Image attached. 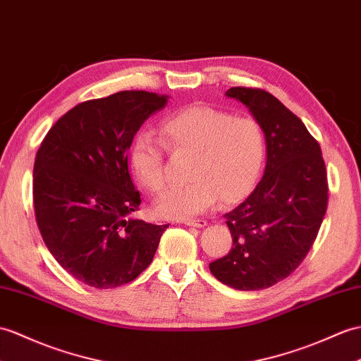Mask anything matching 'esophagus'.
<instances>
[{"mask_svg":"<svg viewBox=\"0 0 361 361\" xmlns=\"http://www.w3.org/2000/svg\"><path fill=\"white\" fill-rule=\"evenodd\" d=\"M184 224L194 226V228H204L207 223H206V220H186L184 221Z\"/></svg>","mask_w":361,"mask_h":361,"instance_id":"34e87169","label":"esophagus"}]
</instances>
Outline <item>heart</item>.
I'll return each mask as SVG.
<instances>
[{
	"mask_svg": "<svg viewBox=\"0 0 361 361\" xmlns=\"http://www.w3.org/2000/svg\"><path fill=\"white\" fill-rule=\"evenodd\" d=\"M161 135L173 154L190 155V181L157 201L155 211L163 219H190L219 200L223 204L238 203L258 181L266 141L262 126L254 118L211 106H194L167 118ZM130 167L150 194L163 192L167 186L163 141L140 133L130 149Z\"/></svg>",
	"mask_w": 361,
	"mask_h": 361,
	"instance_id": "heart-1",
	"label": "heart"
}]
</instances>
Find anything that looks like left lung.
I'll return each mask as SVG.
<instances>
[{"instance_id":"1","label":"left lung","mask_w":361,"mask_h":361,"mask_svg":"<svg viewBox=\"0 0 361 361\" xmlns=\"http://www.w3.org/2000/svg\"><path fill=\"white\" fill-rule=\"evenodd\" d=\"M264 132L263 178L224 215L232 235L228 255L209 269L238 290H259L286 279L311 250L328 209V173L320 145L295 114L263 89L231 87Z\"/></svg>"}]
</instances>
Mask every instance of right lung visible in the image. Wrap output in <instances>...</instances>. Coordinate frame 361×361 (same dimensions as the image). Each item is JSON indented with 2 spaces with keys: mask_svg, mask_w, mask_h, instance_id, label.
<instances>
[{
  "mask_svg": "<svg viewBox=\"0 0 361 361\" xmlns=\"http://www.w3.org/2000/svg\"><path fill=\"white\" fill-rule=\"evenodd\" d=\"M167 95L123 90L71 109L47 132L33 166V206L47 249L81 283L112 289L152 263L169 224L130 219L141 197L128 150Z\"/></svg>",
  "mask_w": 361,
  "mask_h": 361,
  "instance_id": "1",
  "label": "right lung"
}]
</instances>
